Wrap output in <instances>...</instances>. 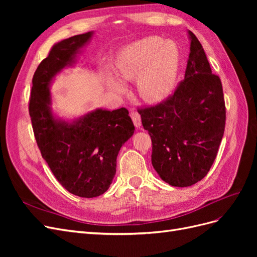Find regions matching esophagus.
I'll list each match as a JSON object with an SVG mask.
<instances>
[{
    "label": "esophagus",
    "mask_w": 257,
    "mask_h": 257,
    "mask_svg": "<svg viewBox=\"0 0 257 257\" xmlns=\"http://www.w3.org/2000/svg\"><path fill=\"white\" fill-rule=\"evenodd\" d=\"M131 118H132V120H133L134 125H135L136 127H141V125H142L141 114H139V113L136 112V111H133V112H131Z\"/></svg>",
    "instance_id": "obj_1"
}]
</instances>
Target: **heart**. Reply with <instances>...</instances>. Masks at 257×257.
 Segmentation results:
<instances>
[{"mask_svg": "<svg viewBox=\"0 0 257 257\" xmlns=\"http://www.w3.org/2000/svg\"><path fill=\"white\" fill-rule=\"evenodd\" d=\"M171 51L169 52V50ZM179 67V54L160 36H148L124 48L115 63L118 78L109 79V88L124 94L122 81L135 79L138 95L148 103H158L168 96L175 84Z\"/></svg>", "mask_w": 257, "mask_h": 257, "instance_id": "heart-1", "label": "heart"}]
</instances>
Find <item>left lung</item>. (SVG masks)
I'll use <instances>...</instances> for the list:
<instances>
[{
  "mask_svg": "<svg viewBox=\"0 0 257 257\" xmlns=\"http://www.w3.org/2000/svg\"><path fill=\"white\" fill-rule=\"evenodd\" d=\"M184 80L164 103L138 112L151 136V161L163 181L178 188L200 181L215 160L225 128V103L203 46L191 31Z\"/></svg>",
  "mask_w": 257,
  "mask_h": 257,
  "instance_id": "obj_1",
  "label": "left lung"
}]
</instances>
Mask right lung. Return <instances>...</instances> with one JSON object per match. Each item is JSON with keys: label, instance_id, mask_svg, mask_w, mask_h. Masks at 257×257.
Instances as JSON below:
<instances>
[{"label": "right lung", "instance_id": "add662e5", "mask_svg": "<svg viewBox=\"0 0 257 257\" xmlns=\"http://www.w3.org/2000/svg\"><path fill=\"white\" fill-rule=\"evenodd\" d=\"M93 34L91 31L75 35L53 46L34 73L29 106L43 159L63 188L85 198L109 189L118 153L135 131L125 108L112 111L96 108L72 120L60 118L52 110L50 87L54 78L76 64Z\"/></svg>", "mask_w": 257, "mask_h": 257}]
</instances>
